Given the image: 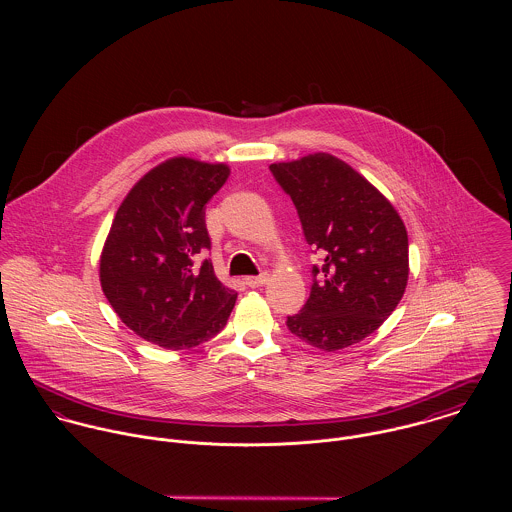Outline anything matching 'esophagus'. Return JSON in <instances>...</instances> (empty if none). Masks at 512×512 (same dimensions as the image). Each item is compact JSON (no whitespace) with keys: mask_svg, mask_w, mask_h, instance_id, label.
<instances>
[{"mask_svg":"<svg viewBox=\"0 0 512 512\" xmlns=\"http://www.w3.org/2000/svg\"><path fill=\"white\" fill-rule=\"evenodd\" d=\"M268 280H270V274H268V272H262V274H258V276H248V278H244V284H246L248 288H260V286H264Z\"/></svg>","mask_w":512,"mask_h":512,"instance_id":"1","label":"esophagus"}]
</instances>
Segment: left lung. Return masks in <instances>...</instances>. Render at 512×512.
Returning a JSON list of instances; mask_svg holds the SVG:
<instances>
[{
	"label": "left lung",
	"mask_w": 512,
	"mask_h": 512,
	"mask_svg": "<svg viewBox=\"0 0 512 512\" xmlns=\"http://www.w3.org/2000/svg\"><path fill=\"white\" fill-rule=\"evenodd\" d=\"M270 171L295 205L305 242L319 252L307 303L286 325L323 351L374 333L408 282V234L394 207L345 161L313 153Z\"/></svg>",
	"instance_id": "obj_1"
}]
</instances>
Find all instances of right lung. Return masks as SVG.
<instances>
[{
  "mask_svg": "<svg viewBox=\"0 0 512 512\" xmlns=\"http://www.w3.org/2000/svg\"><path fill=\"white\" fill-rule=\"evenodd\" d=\"M228 175L222 163L169 159L134 185L114 217L100 258L102 292L153 345L191 349L228 321L236 293L200 259L211 250L205 209Z\"/></svg>",
  "mask_w": 512,
  "mask_h": 512,
  "instance_id": "1",
  "label": "right lung"
}]
</instances>
